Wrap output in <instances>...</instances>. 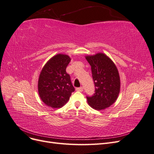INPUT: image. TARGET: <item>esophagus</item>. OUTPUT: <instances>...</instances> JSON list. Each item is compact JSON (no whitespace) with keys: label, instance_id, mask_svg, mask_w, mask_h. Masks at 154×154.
Instances as JSON below:
<instances>
[{"label":"esophagus","instance_id":"1","mask_svg":"<svg viewBox=\"0 0 154 154\" xmlns=\"http://www.w3.org/2000/svg\"><path fill=\"white\" fill-rule=\"evenodd\" d=\"M76 91H79V92H82L83 91V87H78V88H76Z\"/></svg>","mask_w":154,"mask_h":154}]
</instances>
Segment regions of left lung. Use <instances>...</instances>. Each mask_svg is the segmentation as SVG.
Returning a JSON list of instances; mask_svg holds the SVG:
<instances>
[{"label": "left lung", "instance_id": "left-lung-1", "mask_svg": "<svg viewBox=\"0 0 154 154\" xmlns=\"http://www.w3.org/2000/svg\"><path fill=\"white\" fill-rule=\"evenodd\" d=\"M91 66L95 93L87 96L89 105L96 110H103L112 105L120 91V78L118 69L111 59L103 53L87 56Z\"/></svg>", "mask_w": 154, "mask_h": 154}]
</instances>
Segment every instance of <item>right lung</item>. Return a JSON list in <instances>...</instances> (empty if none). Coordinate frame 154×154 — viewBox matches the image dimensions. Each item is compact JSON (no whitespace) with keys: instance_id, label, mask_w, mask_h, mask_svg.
I'll use <instances>...</instances> for the list:
<instances>
[{"instance_id":"right-lung-1","label":"right lung","mask_w":154,"mask_h":154,"mask_svg":"<svg viewBox=\"0 0 154 154\" xmlns=\"http://www.w3.org/2000/svg\"><path fill=\"white\" fill-rule=\"evenodd\" d=\"M71 61L68 55L58 54L45 63L40 74L38 94L44 103L53 109L63 106L74 88L66 68Z\"/></svg>"}]
</instances>
